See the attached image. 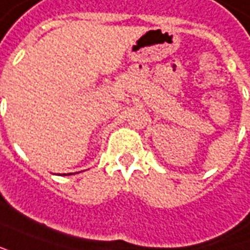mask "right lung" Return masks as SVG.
I'll return each mask as SVG.
<instances>
[{
    "label": "right lung",
    "mask_w": 250,
    "mask_h": 250,
    "mask_svg": "<svg viewBox=\"0 0 250 250\" xmlns=\"http://www.w3.org/2000/svg\"><path fill=\"white\" fill-rule=\"evenodd\" d=\"M69 175H71V174H69Z\"/></svg>",
    "instance_id": "1"
}]
</instances>
